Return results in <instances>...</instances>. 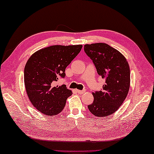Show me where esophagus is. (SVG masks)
<instances>
[{"label": "esophagus", "mask_w": 154, "mask_h": 154, "mask_svg": "<svg viewBox=\"0 0 154 154\" xmlns=\"http://www.w3.org/2000/svg\"><path fill=\"white\" fill-rule=\"evenodd\" d=\"M75 91H76V92L79 93V94H83V93H85V90H83V91H80V90H78V89H76L75 90Z\"/></svg>", "instance_id": "34e87169"}]
</instances>
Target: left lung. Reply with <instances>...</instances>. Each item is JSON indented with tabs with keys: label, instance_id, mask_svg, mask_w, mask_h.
Returning a JSON list of instances; mask_svg holds the SVG:
<instances>
[{
	"label": "left lung",
	"instance_id": "obj_1",
	"mask_svg": "<svg viewBox=\"0 0 154 154\" xmlns=\"http://www.w3.org/2000/svg\"><path fill=\"white\" fill-rule=\"evenodd\" d=\"M84 49L98 74L106 80L103 90L93 93L94 101L88 108L97 117L108 116L117 111L128 95L129 65L122 53L106 43L85 45Z\"/></svg>",
	"mask_w": 154,
	"mask_h": 154
}]
</instances>
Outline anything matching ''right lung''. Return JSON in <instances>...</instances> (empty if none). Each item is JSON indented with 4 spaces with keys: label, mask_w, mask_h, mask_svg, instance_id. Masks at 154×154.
<instances>
[{
    "label": "right lung",
    "mask_w": 154,
    "mask_h": 154,
    "mask_svg": "<svg viewBox=\"0 0 154 154\" xmlns=\"http://www.w3.org/2000/svg\"><path fill=\"white\" fill-rule=\"evenodd\" d=\"M82 47L53 45L37 51L29 58L24 68V83L29 101L39 112L55 116L63 109L72 91L55 82L66 76V68Z\"/></svg>",
    "instance_id": "1"
}]
</instances>
